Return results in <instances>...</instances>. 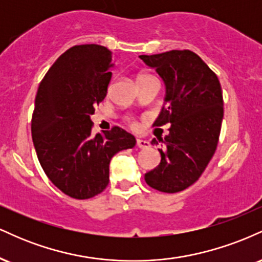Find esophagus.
I'll use <instances>...</instances> for the list:
<instances>
[{"mask_svg":"<svg viewBox=\"0 0 262 262\" xmlns=\"http://www.w3.org/2000/svg\"><path fill=\"white\" fill-rule=\"evenodd\" d=\"M137 146L139 149H148L150 148V143L146 140H141V139H138L137 140Z\"/></svg>","mask_w":262,"mask_h":262,"instance_id":"1","label":"esophagus"}]
</instances>
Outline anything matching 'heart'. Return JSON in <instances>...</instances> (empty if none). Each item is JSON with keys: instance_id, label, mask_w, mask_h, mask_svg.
Wrapping results in <instances>:
<instances>
[{"instance_id": "obj_1", "label": "heart", "mask_w": 262, "mask_h": 262, "mask_svg": "<svg viewBox=\"0 0 262 262\" xmlns=\"http://www.w3.org/2000/svg\"><path fill=\"white\" fill-rule=\"evenodd\" d=\"M145 79H151V77L150 76H146V75H141V76H139V79H138V81H141V80H145ZM132 125H133L134 127V123H132Z\"/></svg>"}]
</instances>
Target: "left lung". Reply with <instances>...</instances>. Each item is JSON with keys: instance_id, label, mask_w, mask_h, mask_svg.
Returning <instances> with one entry per match:
<instances>
[{"instance_id": "obj_1", "label": "left lung", "mask_w": 262, "mask_h": 262, "mask_svg": "<svg viewBox=\"0 0 262 262\" xmlns=\"http://www.w3.org/2000/svg\"><path fill=\"white\" fill-rule=\"evenodd\" d=\"M139 58L155 69L166 87L154 127L171 125L159 140L165 145L159 149L160 164L144 177L150 187L176 193L193 185L214 155L224 113L222 87L217 75L191 50Z\"/></svg>"}]
</instances>
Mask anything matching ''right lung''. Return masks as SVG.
<instances>
[{"instance_id":"obj_1","label":"right lung","mask_w":262,"mask_h":262,"mask_svg":"<svg viewBox=\"0 0 262 262\" xmlns=\"http://www.w3.org/2000/svg\"><path fill=\"white\" fill-rule=\"evenodd\" d=\"M112 52L97 44L75 45L60 55L39 85L32 138L45 175L68 196L87 200L110 182V162L135 138L113 127L91 134L95 104L104 100Z\"/></svg>"}]
</instances>
